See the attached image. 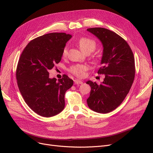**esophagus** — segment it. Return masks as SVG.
I'll use <instances>...</instances> for the list:
<instances>
[{
	"mask_svg": "<svg viewBox=\"0 0 153 153\" xmlns=\"http://www.w3.org/2000/svg\"><path fill=\"white\" fill-rule=\"evenodd\" d=\"M74 82L75 84H82L83 83V82L82 81H80V80H78V79H74Z\"/></svg>",
	"mask_w": 153,
	"mask_h": 153,
	"instance_id": "obj_1",
	"label": "esophagus"
}]
</instances>
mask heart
I'll list each match as a JSON object with an SVG mask.
<instances>
[{
  "mask_svg": "<svg viewBox=\"0 0 153 153\" xmlns=\"http://www.w3.org/2000/svg\"><path fill=\"white\" fill-rule=\"evenodd\" d=\"M79 46L84 53H91L93 52L96 48L97 43L95 40L89 37H82L78 41ZM68 53L67 48H64L62 55L66 56ZM88 67L85 64H78L76 65L72 66L69 68V71L78 77H83L85 76V72L87 71Z\"/></svg>",
  "mask_w": 153,
  "mask_h": 153,
  "instance_id": "b5f03b06",
  "label": "heart"
}]
</instances>
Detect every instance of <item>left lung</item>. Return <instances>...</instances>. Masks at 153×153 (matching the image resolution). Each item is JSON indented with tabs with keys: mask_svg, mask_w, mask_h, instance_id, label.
Wrapping results in <instances>:
<instances>
[{
	"mask_svg": "<svg viewBox=\"0 0 153 153\" xmlns=\"http://www.w3.org/2000/svg\"><path fill=\"white\" fill-rule=\"evenodd\" d=\"M87 30L103 45L102 66L97 73L105 74L100 84L86 82L91 87L87 105L96 112L107 114L122 103L131 89L135 75L134 56L129 45L115 32L99 27Z\"/></svg>",
	"mask_w": 153,
	"mask_h": 153,
	"instance_id": "8db88e82",
	"label": "left lung"
}]
</instances>
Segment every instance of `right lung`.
Instances as JSON below:
<instances>
[{
    "label": "right lung",
    "mask_w": 153,
    "mask_h": 153,
    "mask_svg": "<svg viewBox=\"0 0 153 153\" xmlns=\"http://www.w3.org/2000/svg\"><path fill=\"white\" fill-rule=\"evenodd\" d=\"M72 36L65 33H48L31 40L18 62L16 78L22 97L38 115L51 117L64 108V94L73 85L68 76L51 79L49 70L61 61L66 43Z\"/></svg>",
    "instance_id": "add662e5"
}]
</instances>
